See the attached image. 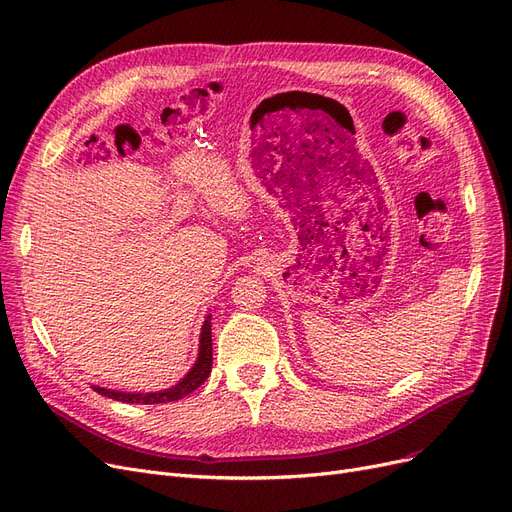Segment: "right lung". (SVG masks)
<instances>
[{
  "label": "right lung",
  "instance_id": "obj_1",
  "mask_svg": "<svg viewBox=\"0 0 512 512\" xmlns=\"http://www.w3.org/2000/svg\"><path fill=\"white\" fill-rule=\"evenodd\" d=\"M198 358L196 364L190 368V372L184 376V379L177 383L171 389L165 391H154V393H127V391H113V389H104L94 385V391L117 399V402L125 404H167V402H177V399L186 397L194 389L201 387L207 376L211 374V364H213V343H211V316H207L203 328H201V341H198Z\"/></svg>",
  "mask_w": 512,
  "mask_h": 512
}]
</instances>
